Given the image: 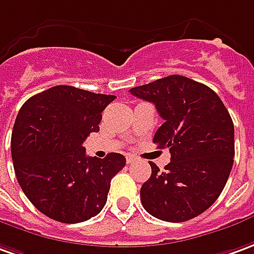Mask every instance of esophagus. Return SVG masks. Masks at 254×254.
<instances>
[{"mask_svg":"<svg viewBox=\"0 0 254 254\" xmlns=\"http://www.w3.org/2000/svg\"><path fill=\"white\" fill-rule=\"evenodd\" d=\"M138 159L135 156H132V155H128V156H127V163L130 164V163H135V162H137Z\"/></svg>","mask_w":254,"mask_h":254,"instance_id":"34e87169","label":"esophagus"}]
</instances>
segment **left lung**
Returning a JSON list of instances; mask_svg holds the SVG:
<instances>
[{
  "label": "left lung",
  "instance_id": "left-lung-1",
  "mask_svg": "<svg viewBox=\"0 0 254 254\" xmlns=\"http://www.w3.org/2000/svg\"><path fill=\"white\" fill-rule=\"evenodd\" d=\"M130 92L156 106L164 123L153 142L171 153L163 171L149 163L152 174L141 188L144 209L169 223L202 214L223 192L235 156L234 123L223 101L207 85L178 74Z\"/></svg>",
  "mask_w": 254,
  "mask_h": 254
}]
</instances>
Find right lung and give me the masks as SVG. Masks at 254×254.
I'll list each match as a JSON object with an SVG mask.
<instances>
[{
    "label": "right lung",
    "instance_id": "add662e5",
    "mask_svg": "<svg viewBox=\"0 0 254 254\" xmlns=\"http://www.w3.org/2000/svg\"><path fill=\"white\" fill-rule=\"evenodd\" d=\"M115 98L57 85L19 110L10 138L13 169L24 195L47 217L83 223L104 209L126 157L87 156L83 142L99 131L102 112Z\"/></svg>",
    "mask_w": 254,
    "mask_h": 254
}]
</instances>
